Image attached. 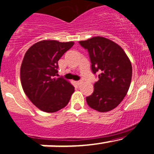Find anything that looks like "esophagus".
Here are the masks:
<instances>
[{
    "instance_id": "1",
    "label": "esophagus",
    "mask_w": 154,
    "mask_h": 154,
    "mask_svg": "<svg viewBox=\"0 0 154 154\" xmlns=\"http://www.w3.org/2000/svg\"><path fill=\"white\" fill-rule=\"evenodd\" d=\"M77 85H81V84H82V80H80V81H77Z\"/></svg>"
}]
</instances>
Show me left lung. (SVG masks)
Listing matches in <instances>:
<instances>
[{"instance_id":"1","label":"left lung","mask_w":154,"mask_h":154,"mask_svg":"<svg viewBox=\"0 0 154 154\" xmlns=\"http://www.w3.org/2000/svg\"><path fill=\"white\" fill-rule=\"evenodd\" d=\"M90 55L93 72H100L94 93L86 97L88 106L101 112H109L124 99L132 77L129 57L121 46L102 36L80 41Z\"/></svg>"}]
</instances>
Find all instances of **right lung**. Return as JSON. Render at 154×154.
I'll use <instances>...</instances> for the list:
<instances>
[{
  "label": "right lung",
  "mask_w": 154,
  "mask_h": 154,
  "mask_svg": "<svg viewBox=\"0 0 154 154\" xmlns=\"http://www.w3.org/2000/svg\"><path fill=\"white\" fill-rule=\"evenodd\" d=\"M74 42L42 40L27 50L20 67V81L25 95L37 108L55 112L65 107L74 87L63 78H56L59 59Z\"/></svg>",
  "instance_id": "add662e5"
}]
</instances>
